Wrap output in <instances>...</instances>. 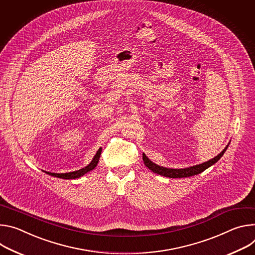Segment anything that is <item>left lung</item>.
<instances>
[{
  "instance_id": "8db88e82",
  "label": "left lung",
  "mask_w": 255,
  "mask_h": 255,
  "mask_svg": "<svg viewBox=\"0 0 255 255\" xmlns=\"http://www.w3.org/2000/svg\"><path fill=\"white\" fill-rule=\"evenodd\" d=\"M229 144L226 146V148L219 154L217 155L215 158L204 162L202 164H197L194 166H190V167H186V168H180V169H174V168H167V167H163V166H159L157 164H155L154 162H152L145 154H143V161L145 163V165L150 169L151 171H153L154 173H157L159 175L165 176V177H169V178H182V177H189V176H193L196 174H200L203 171H205L206 169H208L209 167H211L212 165H214L215 163H217L221 157L224 155V153L227 150Z\"/></svg>"
}]
</instances>
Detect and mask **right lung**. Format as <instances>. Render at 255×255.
<instances>
[{
	"instance_id": "right-lung-1",
	"label": "right lung",
	"mask_w": 255,
	"mask_h": 255,
	"mask_svg": "<svg viewBox=\"0 0 255 255\" xmlns=\"http://www.w3.org/2000/svg\"><path fill=\"white\" fill-rule=\"evenodd\" d=\"M101 148L97 151V153L95 154L94 158L92 159V161L90 162V164H88L86 167H84L82 169H79V170H76V171H73V172H68V173H53V172H48V171H44L42 170L43 172H45L46 174H49L51 176H54V177H59V178H63V179H75V178H79L83 175H85L86 173L90 172L91 170H93V169L97 166L98 162H99V158H100V155H101Z\"/></svg>"
}]
</instances>
